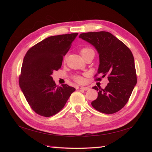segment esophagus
<instances>
[{
	"label": "esophagus",
	"instance_id": "1",
	"mask_svg": "<svg viewBox=\"0 0 152 152\" xmlns=\"http://www.w3.org/2000/svg\"><path fill=\"white\" fill-rule=\"evenodd\" d=\"M80 89H82V90H84V91H88V90L89 89L88 87H81Z\"/></svg>",
	"mask_w": 152,
	"mask_h": 152
}]
</instances>
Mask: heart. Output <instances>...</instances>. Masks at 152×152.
I'll list each match as a JSON object with an SVG mask.
<instances>
[{
	"label": "heart",
	"instance_id": "heart-1",
	"mask_svg": "<svg viewBox=\"0 0 152 152\" xmlns=\"http://www.w3.org/2000/svg\"><path fill=\"white\" fill-rule=\"evenodd\" d=\"M90 50H92L89 49V48H83V49L81 50V51H80V52H81V54L82 55V54H83L84 53L87 52V51H90ZM75 80H76V81L77 82H78L80 83H84V82H85V79L83 78V77H82V76H76V78H75Z\"/></svg>",
	"mask_w": 152,
	"mask_h": 152
}]
</instances>
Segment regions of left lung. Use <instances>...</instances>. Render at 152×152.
<instances>
[{
	"instance_id": "8db88e82",
	"label": "left lung",
	"mask_w": 152,
	"mask_h": 152,
	"mask_svg": "<svg viewBox=\"0 0 152 152\" xmlns=\"http://www.w3.org/2000/svg\"><path fill=\"white\" fill-rule=\"evenodd\" d=\"M80 38L95 48L99 56L97 73L108 74L109 83L104 89L94 86L98 97L91 102L93 108L104 114L118 112L127 102L137 82L133 53L127 46L106 31L80 34ZM101 78H98L100 80Z\"/></svg>"
}]
</instances>
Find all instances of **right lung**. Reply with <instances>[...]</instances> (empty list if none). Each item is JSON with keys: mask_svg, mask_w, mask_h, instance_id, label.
<instances>
[{"mask_svg": "<svg viewBox=\"0 0 152 152\" xmlns=\"http://www.w3.org/2000/svg\"><path fill=\"white\" fill-rule=\"evenodd\" d=\"M78 33L51 36L28 50L23 61L19 83L31 108L44 117L59 112L76 89L57 86L51 76L62 65L63 56Z\"/></svg>", "mask_w": 152, "mask_h": 152, "instance_id": "1", "label": "right lung"}]
</instances>
